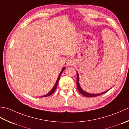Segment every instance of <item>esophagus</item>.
Segmentation results:
<instances>
[{
    "label": "esophagus",
    "instance_id": "34e87169",
    "mask_svg": "<svg viewBox=\"0 0 129 129\" xmlns=\"http://www.w3.org/2000/svg\"><path fill=\"white\" fill-rule=\"evenodd\" d=\"M74 60L73 59H70L67 61V64L68 66H71V65H73L74 64Z\"/></svg>",
    "mask_w": 129,
    "mask_h": 129
}]
</instances>
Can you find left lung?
Masks as SVG:
<instances>
[{"label":"left lung","mask_w":129,"mask_h":129,"mask_svg":"<svg viewBox=\"0 0 129 129\" xmlns=\"http://www.w3.org/2000/svg\"><path fill=\"white\" fill-rule=\"evenodd\" d=\"M76 85H77V88L79 90V92H80L81 94L85 96H86V97H90H90H95V96H100L101 95L104 94V93L106 92L109 90V89L108 90H106V91H104L103 92L99 93V94H90V93L87 92L86 91H84V90L81 89V87L80 86V84H79V74L78 72H77V80H76Z\"/></svg>","instance_id":"left-lung-1"}]
</instances>
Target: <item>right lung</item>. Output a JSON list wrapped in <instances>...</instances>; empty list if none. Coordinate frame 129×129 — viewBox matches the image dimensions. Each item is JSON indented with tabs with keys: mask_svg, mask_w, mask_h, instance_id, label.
Masks as SVG:
<instances>
[{
	"mask_svg": "<svg viewBox=\"0 0 129 129\" xmlns=\"http://www.w3.org/2000/svg\"><path fill=\"white\" fill-rule=\"evenodd\" d=\"M65 67L62 68V70L61 71V72H60V74H59V76H58V78H57V80H56V81L55 84L54 85V87H53V89H52L51 90V91H50V92H49L47 94H46V95H44V96H42V98H43V97H46V96H50V95H51L52 94H53V93L55 91V89H56V86H57V84H58V82H59V79H60V76H61V74H62V72L65 70ZM40 98H41V96H40Z\"/></svg>",
	"mask_w": 129,
	"mask_h": 129,
	"instance_id": "add662e5",
	"label": "right lung"
}]
</instances>
